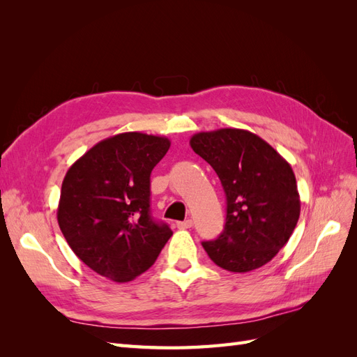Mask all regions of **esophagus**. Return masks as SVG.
Segmentation results:
<instances>
[{
    "label": "esophagus",
    "mask_w": 357,
    "mask_h": 357,
    "mask_svg": "<svg viewBox=\"0 0 357 357\" xmlns=\"http://www.w3.org/2000/svg\"><path fill=\"white\" fill-rule=\"evenodd\" d=\"M192 226H193V222L190 219L183 220V222H177V228L178 229H189V228H192Z\"/></svg>",
    "instance_id": "obj_1"
}]
</instances>
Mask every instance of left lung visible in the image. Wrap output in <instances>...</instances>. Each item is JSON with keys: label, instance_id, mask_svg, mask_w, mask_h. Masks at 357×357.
Returning <instances> with one entry per match:
<instances>
[{"label": "left lung", "instance_id": "8db88e82", "mask_svg": "<svg viewBox=\"0 0 357 357\" xmlns=\"http://www.w3.org/2000/svg\"><path fill=\"white\" fill-rule=\"evenodd\" d=\"M190 147L213 167L226 193L225 229L202 241L204 250L231 273L268 264L289 241L301 213L289 162L261 137L235 128L198 132Z\"/></svg>", "mask_w": 357, "mask_h": 357}]
</instances>
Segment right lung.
<instances>
[{"instance_id":"add662e5","label":"right lung","mask_w":357,"mask_h":357,"mask_svg":"<svg viewBox=\"0 0 357 357\" xmlns=\"http://www.w3.org/2000/svg\"><path fill=\"white\" fill-rule=\"evenodd\" d=\"M169 146L165 137L117 134L67 171L59 228L71 250L100 275L131 282L155 264L172 235L150 214V174Z\"/></svg>"}]
</instances>
